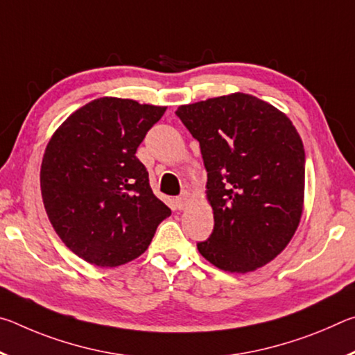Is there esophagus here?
<instances>
[{"instance_id":"1","label":"esophagus","mask_w":355,"mask_h":355,"mask_svg":"<svg viewBox=\"0 0 355 355\" xmlns=\"http://www.w3.org/2000/svg\"><path fill=\"white\" fill-rule=\"evenodd\" d=\"M175 203H177V208L178 209H184L186 207H188V203H189V194H188V192H183L182 196L177 197Z\"/></svg>"}]
</instances>
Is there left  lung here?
Wrapping results in <instances>:
<instances>
[{"instance_id":"1","label":"left lung","mask_w":355,"mask_h":355,"mask_svg":"<svg viewBox=\"0 0 355 355\" xmlns=\"http://www.w3.org/2000/svg\"><path fill=\"white\" fill-rule=\"evenodd\" d=\"M200 144L214 228L197 249L216 268L250 272L274 260L296 232L304 207L305 152L291 120L249 94L175 111Z\"/></svg>"}]
</instances>
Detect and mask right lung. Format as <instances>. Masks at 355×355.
I'll list each match as a JSON object with an SVG mask.
<instances>
[{
    "label": "right lung",
    "mask_w": 355,
    "mask_h": 355,
    "mask_svg": "<svg viewBox=\"0 0 355 355\" xmlns=\"http://www.w3.org/2000/svg\"><path fill=\"white\" fill-rule=\"evenodd\" d=\"M164 106L103 97L76 110L48 142L40 189L53 228L87 263L116 268L147 250L171 216L136 150Z\"/></svg>",
    "instance_id": "right-lung-1"
}]
</instances>
